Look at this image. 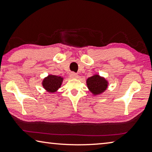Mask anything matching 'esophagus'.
<instances>
[{"mask_svg": "<svg viewBox=\"0 0 152 152\" xmlns=\"http://www.w3.org/2000/svg\"><path fill=\"white\" fill-rule=\"evenodd\" d=\"M70 76L72 78H77V77H78V74L75 73V72H71L70 74Z\"/></svg>", "mask_w": 152, "mask_h": 152, "instance_id": "obj_1", "label": "esophagus"}]
</instances>
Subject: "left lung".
Listing matches in <instances>:
<instances>
[{
    "instance_id": "left-lung-1",
    "label": "left lung",
    "mask_w": 152,
    "mask_h": 152,
    "mask_svg": "<svg viewBox=\"0 0 152 152\" xmlns=\"http://www.w3.org/2000/svg\"><path fill=\"white\" fill-rule=\"evenodd\" d=\"M87 86L94 94H99L107 89L108 82L99 75H94L87 79Z\"/></svg>"
}]
</instances>
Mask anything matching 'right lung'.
I'll use <instances>...</instances> for the list:
<instances>
[{"instance_id": "right-lung-1", "label": "right lung", "mask_w": 152, "mask_h": 152, "mask_svg": "<svg viewBox=\"0 0 152 152\" xmlns=\"http://www.w3.org/2000/svg\"><path fill=\"white\" fill-rule=\"evenodd\" d=\"M63 78L61 76L50 75L43 81V86L46 91L54 92L61 86Z\"/></svg>"}]
</instances>
